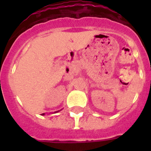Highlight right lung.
I'll return each mask as SVG.
<instances>
[{
    "label": "right lung",
    "mask_w": 151,
    "mask_h": 151,
    "mask_svg": "<svg viewBox=\"0 0 151 151\" xmlns=\"http://www.w3.org/2000/svg\"><path fill=\"white\" fill-rule=\"evenodd\" d=\"M42 115H45V113H42Z\"/></svg>",
    "instance_id": "right-lung-1"
}]
</instances>
